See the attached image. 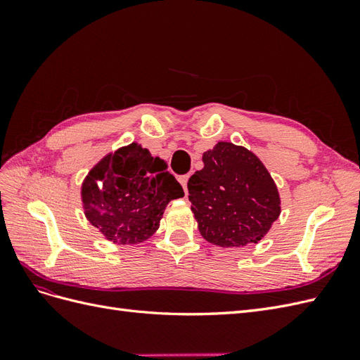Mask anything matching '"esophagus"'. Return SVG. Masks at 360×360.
<instances>
[{"mask_svg":"<svg viewBox=\"0 0 360 360\" xmlns=\"http://www.w3.org/2000/svg\"><path fill=\"white\" fill-rule=\"evenodd\" d=\"M189 174H186V176H181V177H179V181H180V184L183 186V191H184V193L188 195V180H189Z\"/></svg>","mask_w":360,"mask_h":360,"instance_id":"obj_1","label":"esophagus"}]
</instances>
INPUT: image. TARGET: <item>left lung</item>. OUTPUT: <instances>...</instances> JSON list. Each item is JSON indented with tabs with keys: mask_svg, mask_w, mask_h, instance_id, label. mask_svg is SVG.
I'll return each instance as SVG.
<instances>
[{
	"mask_svg": "<svg viewBox=\"0 0 360 360\" xmlns=\"http://www.w3.org/2000/svg\"><path fill=\"white\" fill-rule=\"evenodd\" d=\"M202 162L188 181L201 236L222 248L258 243L281 213L278 188L263 162L231 143H217Z\"/></svg>",
	"mask_w": 360,
	"mask_h": 360,
	"instance_id": "left-lung-1",
	"label": "left lung"
}]
</instances>
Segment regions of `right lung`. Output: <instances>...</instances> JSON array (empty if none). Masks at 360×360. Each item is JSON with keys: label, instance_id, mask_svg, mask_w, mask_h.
<instances>
[{"label": "right lung", "instance_id": "obj_1", "mask_svg": "<svg viewBox=\"0 0 360 360\" xmlns=\"http://www.w3.org/2000/svg\"><path fill=\"white\" fill-rule=\"evenodd\" d=\"M81 195L86 219L108 240L136 245L155 234L168 202L184 192L165 162L132 143L97 163Z\"/></svg>", "mask_w": 360, "mask_h": 360}]
</instances>
